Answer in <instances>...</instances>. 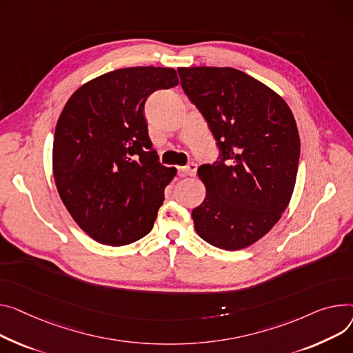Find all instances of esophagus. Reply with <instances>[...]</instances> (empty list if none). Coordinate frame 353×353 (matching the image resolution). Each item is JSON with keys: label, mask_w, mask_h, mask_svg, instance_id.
<instances>
[{"label": "esophagus", "mask_w": 353, "mask_h": 353, "mask_svg": "<svg viewBox=\"0 0 353 353\" xmlns=\"http://www.w3.org/2000/svg\"><path fill=\"white\" fill-rule=\"evenodd\" d=\"M179 170L184 174V176H194L197 172V164L196 163H190L187 164L184 168H179Z\"/></svg>", "instance_id": "obj_1"}]
</instances>
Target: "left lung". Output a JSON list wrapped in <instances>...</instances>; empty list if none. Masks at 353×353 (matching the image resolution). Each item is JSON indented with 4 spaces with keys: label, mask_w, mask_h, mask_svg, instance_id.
Wrapping results in <instances>:
<instances>
[{
    "label": "left lung",
    "mask_w": 353,
    "mask_h": 353,
    "mask_svg": "<svg viewBox=\"0 0 353 353\" xmlns=\"http://www.w3.org/2000/svg\"><path fill=\"white\" fill-rule=\"evenodd\" d=\"M181 88L201 112L220 150L197 173L204 201L194 228L221 250L245 248L276 224L290 204L299 161V134L285 101L234 68H177Z\"/></svg>",
    "instance_id": "obj_1"
}]
</instances>
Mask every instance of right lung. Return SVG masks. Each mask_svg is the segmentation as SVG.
Returning <instances> with one entry per match:
<instances>
[{"label": "right lung", "mask_w": 353, "mask_h": 353, "mask_svg": "<svg viewBox=\"0 0 353 353\" xmlns=\"http://www.w3.org/2000/svg\"><path fill=\"white\" fill-rule=\"evenodd\" d=\"M179 85L173 68L116 69L82 85L54 136L52 170L61 200L93 240L126 245L153 228L176 168L159 161L145 102Z\"/></svg>", "instance_id": "add662e5"}]
</instances>
